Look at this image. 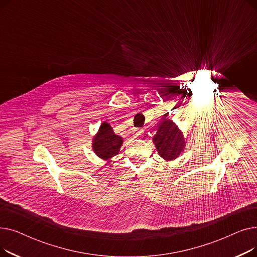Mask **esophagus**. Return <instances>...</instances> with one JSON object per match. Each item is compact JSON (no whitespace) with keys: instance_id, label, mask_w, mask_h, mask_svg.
I'll list each match as a JSON object with an SVG mask.
<instances>
[{"instance_id":"34e87169","label":"esophagus","mask_w":257,"mask_h":257,"mask_svg":"<svg viewBox=\"0 0 257 257\" xmlns=\"http://www.w3.org/2000/svg\"><path fill=\"white\" fill-rule=\"evenodd\" d=\"M144 129H142V128H137V129H134L133 130V136H134V138H140L142 134L144 133Z\"/></svg>"}]
</instances>
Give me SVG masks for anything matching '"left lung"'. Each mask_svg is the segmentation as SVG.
<instances>
[{
	"instance_id": "1",
	"label": "left lung",
	"mask_w": 257,
	"mask_h": 257,
	"mask_svg": "<svg viewBox=\"0 0 257 257\" xmlns=\"http://www.w3.org/2000/svg\"><path fill=\"white\" fill-rule=\"evenodd\" d=\"M153 142L159 155L166 160L176 159L185 147L182 132L167 117H164L159 124Z\"/></svg>"
}]
</instances>
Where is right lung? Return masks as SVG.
Instances as JSON below:
<instances>
[{"label":"right lung","mask_w":257,"mask_h":257,"mask_svg":"<svg viewBox=\"0 0 257 257\" xmlns=\"http://www.w3.org/2000/svg\"><path fill=\"white\" fill-rule=\"evenodd\" d=\"M121 143L123 139L116 136L111 126L104 121L100 126L98 134L93 139L92 149L100 158L107 160L118 153Z\"/></svg>","instance_id":"add662e5"}]
</instances>
